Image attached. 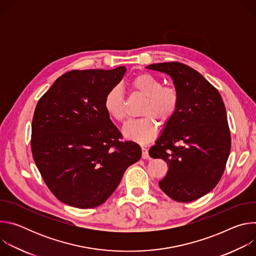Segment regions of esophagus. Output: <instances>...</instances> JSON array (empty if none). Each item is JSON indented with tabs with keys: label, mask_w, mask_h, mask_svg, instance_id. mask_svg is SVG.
Instances as JSON below:
<instances>
[{
	"label": "esophagus",
	"mask_w": 256,
	"mask_h": 256,
	"mask_svg": "<svg viewBox=\"0 0 256 256\" xmlns=\"http://www.w3.org/2000/svg\"><path fill=\"white\" fill-rule=\"evenodd\" d=\"M142 159H149V158H150L149 152H148V149H147V148L142 147Z\"/></svg>",
	"instance_id": "34e87169"
}]
</instances>
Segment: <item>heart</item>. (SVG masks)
<instances>
[{"label": "heart", "instance_id": "heart-1", "mask_svg": "<svg viewBox=\"0 0 256 256\" xmlns=\"http://www.w3.org/2000/svg\"><path fill=\"white\" fill-rule=\"evenodd\" d=\"M130 89L142 96L140 116L144 118L128 122L122 132L126 138L138 144H147L157 134V124H166L175 116L179 106V93L173 86L163 85L158 77L142 72L130 81ZM104 107L116 120L124 122L126 118V99L120 87H114L104 97Z\"/></svg>", "mask_w": 256, "mask_h": 256}]
</instances>
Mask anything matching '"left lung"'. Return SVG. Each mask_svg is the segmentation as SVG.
<instances>
[{
  "mask_svg": "<svg viewBox=\"0 0 256 256\" xmlns=\"http://www.w3.org/2000/svg\"><path fill=\"white\" fill-rule=\"evenodd\" d=\"M147 68L169 75L180 98L175 116L149 151L168 165L159 186L176 202H194L212 190L225 171L231 150L225 104L218 91L184 64Z\"/></svg>",
  "mask_w": 256,
  "mask_h": 256,
  "instance_id": "left-lung-1",
  "label": "left lung"
}]
</instances>
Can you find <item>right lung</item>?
<instances>
[{
	"label": "right lung",
	"mask_w": 256,
	"mask_h": 256,
	"mask_svg": "<svg viewBox=\"0 0 256 256\" xmlns=\"http://www.w3.org/2000/svg\"><path fill=\"white\" fill-rule=\"evenodd\" d=\"M126 68L72 70L62 75L35 107L31 151L46 184L62 202L78 208L102 204L118 186L140 147L120 140L104 97Z\"/></svg>",
	"instance_id": "obj_1"
}]
</instances>
